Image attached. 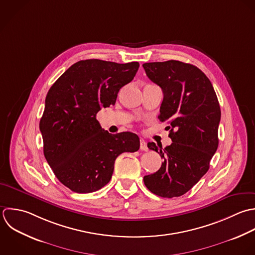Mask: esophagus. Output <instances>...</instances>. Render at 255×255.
<instances>
[{"mask_svg":"<svg viewBox=\"0 0 255 255\" xmlns=\"http://www.w3.org/2000/svg\"><path fill=\"white\" fill-rule=\"evenodd\" d=\"M140 150H142V151H147L148 150L147 144H146V142L143 139L140 140Z\"/></svg>","mask_w":255,"mask_h":255,"instance_id":"obj_1","label":"esophagus"}]
</instances>
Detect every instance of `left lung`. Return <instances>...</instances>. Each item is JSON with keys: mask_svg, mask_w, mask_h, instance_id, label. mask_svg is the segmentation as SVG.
<instances>
[{"mask_svg": "<svg viewBox=\"0 0 255 255\" xmlns=\"http://www.w3.org/2000/svg\"><path fill=\"white\" fill-rule=\"evenodd\" d=\"M143 67L163 90L158 118L170 125L173 141L164 149L148 143L164 162L156 173L144 177V184L159 197H180L209 171L219 146L220 103L210 79L193 64L168 60L147 62Z\"/></svg>", "mask_w": 255, "mask_h": 255, "instance_id": "left-lung-1", "label": "left lung"}]
</instances>
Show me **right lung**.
<instances>
[{"label":"right lung","mask_w":255,"mask_h":255,"mask_svg":"<svg viewBox=\"0 0 255 255\" xmlns=\"http://www.w3.org/2000/svg\"><path fill=\"white\" fill-rule=\"evenodd\" d=\"M138 68L137 61L80 60L49 88L39 121L43 154L58 181L72 192L100 190L109 183L116 158L139 150L136 134H110L96 119L101 108L115 104Z\"/></svg>","instance_id":"1"}]
</instances>
